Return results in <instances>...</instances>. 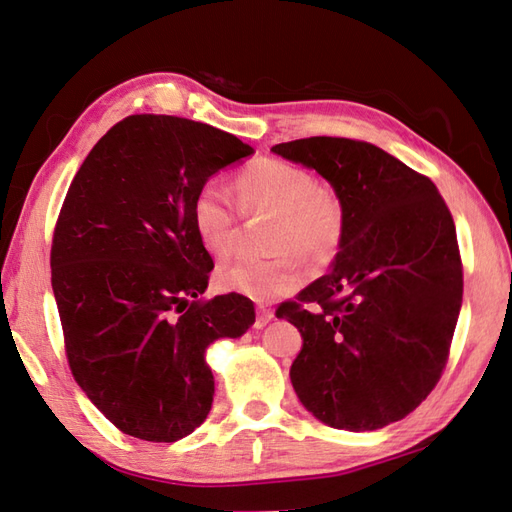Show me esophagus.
Wrapping results in <instances>:
<instances>
[{
    "mask_svg": "<svg viewBox=\"0 0 512 512\" xmlns=\"http://www.w3.org/2000/svg\"><path fill=\"white\" fill-rule=\"evenodd\" d=\"M273 319V310L267 306H258L256 308V321H254V328H265L267 323Z\"/></svg>",
    "mask_w": 512,
    "mask_h": 512,
    "instance_id": "1",
    "label": "esophagus"
}]
</instances>
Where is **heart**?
Instances as JSON below:
<instances>
[{"label": "heart", "mask_w": 512, "mask_h": 512, "mask_svg": "<svg viewBox=\"0 0 512 512\" xmlns=\"http://www.w3.org/2000/svg\"><path fill=\"white\" fill-rule=\"evenodd\" d=\"M234 191L243 215H273L271 247L282 254L271 260L236 258L219 267V289L267 304L302 284L304 273L295 254L310 263H326L339 252L345 232L341 199L328 186L317 184L304 167L280 158H260L236 176ZM191 223L210 256L232 252L239 215L217 182L197 189Z\"/></svg>", "instance_id": "obj_1"}]
</instances>
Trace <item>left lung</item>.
<instances>
[{
	"label": "left lung",
	"mask_w": 512,
	"mask_h": 512,
	"mask_svg": "<svg viewBox=\"0 0 512 512\" xmlns=\"http://www.w3.org/2000/svg\"><path fill=\"white\" fill-rule=\"evenodd\" d=\"M271 152L315 169L345 210L332 269L276 310L304 339L299 402L339 430L400 421L441 380L463 304L450 208L430 178L365 141L310 136Z\"/></svg>",
	"instance_id": "left-lung-1"
}]
</instances>
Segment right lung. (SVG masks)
<instances>
[{"mask_svg": "<svg viewBox=\"0 0 512 512\" xmlns=\"http://www.w3.org/2000/svg\"><path fill=\"white\" fill-rule=\"evenodd\" d=\"M254 149L169 115L112 126L73 178L52 241V289L73 378L143 441L202 426L215 378L206 350L256 321L252 299H204L213 258L191 223L197 189Z\"/></svg>", "mask_w": 512, "mask_h": 512, "instance_id": "add662e5", "label": "right lung"}]
</instances>
